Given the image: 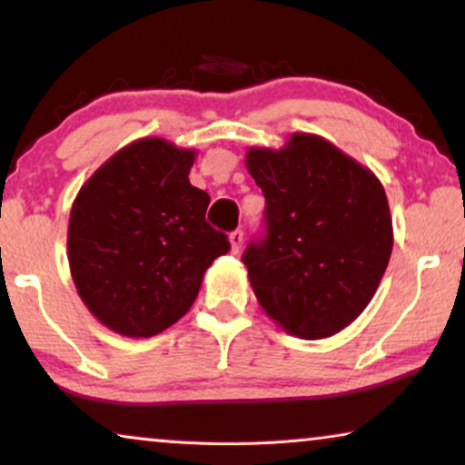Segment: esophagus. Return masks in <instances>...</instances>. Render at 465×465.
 <instances>
[{
    "label": "esophagus",
    "mask_w": 465,
    "mask_h": 465,
    "mask_svg": "<svg viewBox=\"0 0 465 465\" xmlns=\"http://www.w3.org/2000/svg\"><path fill=\"white\" fill-rule=\"evenodd\" d=\"M228 241H231V247H232V252H239L241 250V245H243V231H232L231 234H228Z\"/></svg>",
    "instance_id": "obj_1"
}]
</instances>
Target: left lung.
Listing matches in <instances>:
<instances>
[{
	"mask_svg": "<svg viewBox=\"0 0 465 465\" xmlns=\"http://www.w3.org/2000/svg\"><path fill=\"white\" fill-rule=\"evenodd\" d=\"M266 234L243 264L260 307L285 332L326 339L372 301L393 247L385 190L371 169L309 133L282 150L250 148Z\"/></svg>",
	"mask_w": 465,
	"mask_h": 465,
	"instance_id": "left-lung-1",
	"label": "left lung"
}]
</instances>
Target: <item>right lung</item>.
Wrapping results in <instances>:
<instances>
[{
  "instance_id": "1",
  "label": "right lung",
  "mask_w": 465,
  "mask_h": 465,
  "mask_svg": "<svg viewBox=\"0 0 465 465\" xmlns=\"http://www.w3.org/2000/svg\"><path fill=\"white\" fill-rule=\"evenodd\" d=\"M194 156L167 139H137L75 196L69 269L88 311L114 332L148 339L173 326L231 250L205 220L209 194L188 180Z\"/></svg>"
}]
</instances>
